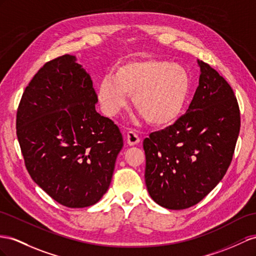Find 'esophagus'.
Wrapping results in <instances>:
<instances>
[{
  "instance_id": "esophagus-1",
  "label": "esophagus",
  "mask_w": 256,
  "mask_h": 256,
  "mask_svg": "<svg viewBox=\"0 0 256 256\" xmlns=\"http://www.w3.org/2000/svg\"><path fill=\"white\" fill-rule=\"evenodd\" d=\"M140 142V136L137 133L133 132V130H130V132H128L126 134V142L128 146H134V145H137Z\"/></svg>"
}]
</instances>
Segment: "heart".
Segmentation results:
<instances>
[{
  "instance_id": "1",
  "label": "heart",
  "mask_w": 256,
  "mask_h": 256,
  "mask_svg": "<svg viewBox=\"0 0 256 256\" xmlns=\"http://www.w3.org/2000/svg\"><path fill=\"white\" fill-rule=\"evenodd\" d=\"M192 90L185 67L168 60H140L123 62L102 78L97 100L102 112L114 116L126 108L128 95L136 109L154 126H168L184 112Z\"/></svg>"
}]
</instances>
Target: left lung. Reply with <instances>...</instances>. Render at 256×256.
<instances>
[{
	"label": "left lung",
	"instance_id": "1",
	"mask_svg": "<svg viewBox=\"0 0 256 256\" xmlns=\"http://www.w3.org/2000/svg\"><path fill=\"white\" fill-rule=\"evenodd\" d=\"M196 62L199 86L186 114L142 142L147 190L170 210L190 208L215 188L230 164L240 130L230 85L210 64Z\"/></svg>",
	"mask_w": 256,
	"mask_h": 256
}]
</instances>
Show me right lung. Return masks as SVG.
<instances>
[{
	"mask_svg": "<svg viewBox=\"0 0 256 256\" xmlns=\"http://www.w3.org/2000/svg\"><path fill=\"white\" fill-rule=\"evenodd\" d=\"M97 102L90 74L76 56L64 55L38 71L19 104L16 128L26 168L64 206L102 199L123 147L119 128L97 112Z\"/></svg>",
	"mask_w": 256,
	"mask_h": 256,
	"instance_id": "right-lung-1",
	"label": "right lung"
}]
</instances>
